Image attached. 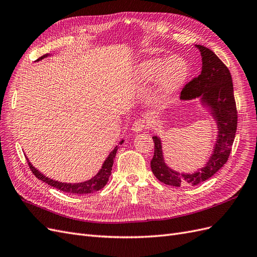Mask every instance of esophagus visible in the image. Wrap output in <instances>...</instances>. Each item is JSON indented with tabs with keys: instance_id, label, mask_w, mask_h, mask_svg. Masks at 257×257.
I'll use <instances>...</instances> for the list:
<instances>
[{
	"instance_id": "34e87169",
	"label": "esophagus",
	"mask_w": 257,
	"mask_h": 257,
	"mask_svg": "<svg viewBox=\"0 0 257 257\" xmlns=\"http://www.w3.org/2000/svg\"><path fill=\"white\" fill-rule=\"evenodd\" d=\"M148 125H149V124H148V122L146 120L138 119L133 123V125H132V130L136 132V133H139V132H143L146 128H148Z\"/></svg>"
}]
</instances>
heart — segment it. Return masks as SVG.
Instances as JSON below:
<instances>
[{
  "instance_id": "b5f03b06",
  "label": "heart",
  "mask_w": 257,
  "mask_h": 257,
  "mask_svg": "<svg viewBox=\"0 0 257 257\" xmlns=\"http://www.w3.org/2000/svg\"><path fill=\"white\" fill-rule=\"evenodd\" d=\"M190 66L180 56L168 59L157 58L144 61L138 66L136 77L142 81H151L159 76V91L163 95H172L180 89L188 79Z\"/></svg>"
}]
</instances>
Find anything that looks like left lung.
Returning <instances> with one entry per match:
<instances>
[{
  "instance_id": "left-lung-1",
  "label": "left lung",
  "mask_w": 257,
  "mask_h": 257,
  "mask_svg": "<svg viewBox=\"0 0 257 257\" xmlns=\"http://www.w3.org/2000/svg\"><path fill=\"white\" fill-rule=\"evenodd\" d=\"M196 47L203 60L201 73L184 85L180 98L185 100L199 97L201 103L210 108L216 121L219 135L211 158L203 168L194 174H180L170 169L163 159L161 139L157 136L152 137L154 142L152 173L161 182L172 186H181L185 183L196 185L219 172L229 158L237 131L238 114L229 69L212 50L201 45H196Z\"/></svg>"
}]
</instances>
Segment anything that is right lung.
<instances>
[{"mask_svg": "<svg viewBox=\"0 0 257 257\" xmlns=\"http://www.w3.org/2000/svg\"><path fill=\"white\" fill-rule=\"evenodd\" d=\"M47 56H48V54H44L43 57H41L40 59H37L36 61H40V60L46 58ZM122 143H123V141H121L120 145H122ZM116 150H118V146H115L114 149L110 152L109 155H108V158L104 162L102 168H100L98 174L95 177H93L92 179H90V180L81 182V183H63V182L52 180V179L46 177L42 173L38 172V170L35 167H33V165L29 162V160H28V163H29L30 169L32 170V173L34 174V176L37 179H40V180L53 186V188H57L60 191H63L65 193L83 195V194H90V193H93V192L99 191L100 189H103L104 186L107 184L108 180H109V176L111 175L113 160H114V157H115Z\"/></svg>", "mask_w": 257, "mask_h": 257, "instance_id": "obj_1", "label": "right lung"}]
</instances>
